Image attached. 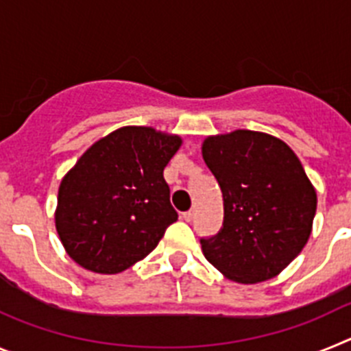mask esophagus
Instances as JSON below:
<instances>
[{
  "label": "esophagus",
  "instance_id": "obj_1",
  "mask_svg": "<svg viewBox=\"0 0 351 351\" xmlns=\"http://www.w3.org/2000/svg\"><path fill=\"white\" fill-rule=\"evenodd\" d=\"M182 218H184V221H191L195 218V210H186V213H182Z\"/></svg>",
  "mask_w": 351,
  "mask_h": 351
}]
</instances>
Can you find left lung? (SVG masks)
<instances>
[{
	"label": "left lung",
	"mask_w": 351,
	"mask_h": 351,
	"mask_svg": "<svg viewBox=\"0 0 351 351\" xmlns=\"http://www.w3.org/2000/svg\"><path fill=\"white\" fill-rule=\"evenodd\" d=\"M206 165L223 193V226L202 237L204 256L237 283L280 274L311 235L316 191L295 153L267 133L206 138Z\"/></svg>",
	"instance_id": "left-lung-1"
}]
</instances>
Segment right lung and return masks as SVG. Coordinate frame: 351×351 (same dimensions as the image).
Wrapping results in <instances>:
<instances>
[{
    "instance_id": "right-lung-1",
    "label": "right lung",
    "mask_w": 351,
    "mask_h": 351,
    "mask_svg": "<svg viewBox=\"0 0 351 351\" xmlns=\"http://www.w3.org/2000/svg\"><path fill=\"white\" fill-rule=\"evenodd\" d=\"M176 135L125 126L95 142L63 178L56 228L68 255L100 274L132 267L178 221L163 169Z\"/></svg>"
}]
</instances>
